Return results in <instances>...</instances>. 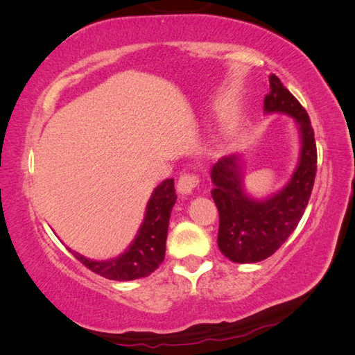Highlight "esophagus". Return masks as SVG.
<instances>
[{
    "instance_id": "1",
    "label": "esophagus",
    "mask_w": 355,
    "mask_h": 355,
    "mask_svg": "<svg viewBox=\"0 0 355 355\" xmlns=\"http://www.w3.org/2000/svg\"><path fill=\"white\" fill-rule=\"evenodd\" d=\"M198 184H200L198 176L191 175V173H184L178 180V191L182 196H191Z\"/></svg>"
}]
</instances>
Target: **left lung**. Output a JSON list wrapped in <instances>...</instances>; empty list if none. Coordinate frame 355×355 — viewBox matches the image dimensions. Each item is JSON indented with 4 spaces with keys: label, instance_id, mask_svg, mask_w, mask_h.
<instances>
[{
    "label": "left lung",
    "instance_id": "1",
    "mask_svg": "<svg viewBox=\"0 0 355 355\" xmlns=\"http://www.w3.org/2000/svg\"><path fill=\"white\" fill-rule=\"evenodd\" d=\"M268 80L270 92L263 99V112L293 118L299 132V158L287 184L262 198L245 191L241 154L225 155L213 166L218 245L223 256L237 263L261 262L280 249L302 218L315 180L317 146L309 116L277 75L271 73Z\"/></svg>",
    "mask_w": 355,
    "mask_h": 355
}]
</instances>
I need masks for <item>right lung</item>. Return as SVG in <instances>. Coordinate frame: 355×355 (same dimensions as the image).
I'll return each mask as SVG.
<instances>
[{
  "label": "right lung",
  "instance_id": "1",
  "mask_svg": "<svg viewBox=\"0 0 355 355\" xmlns=\"http://www.w3.org/2000/svg\"><path fill=\"white\" fill-rule=\"evenodd\" d=\"M176 200L175 180L166 179L161 182L146 204L145 216L136 237L121 254L112 259H89L69 247L68 250L89 270L108 280L130 282L148 277L164 261L168 220Z\"/></svg>",
  "mask_w": 355,
  "mask_h": 355
}]
</instances>
